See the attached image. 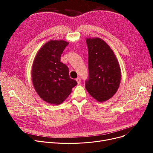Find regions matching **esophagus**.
Returning a JSON list of instances; mask_svg holds the SVG:
<instances>
[{
	"mask_svg": "<svg viewBox=\"0 0 153 153\" xmlns=\"http://www.w3.org/2000/svg\"><path fill=\"white\" fill-rule=\"evenodd\" d=\"M76 80V81L77 82L78 84H79L80 83H81V78H80V77H78V78H77Z\"/></svg>",
	"mask_w": 153,
	"mask_h": 153,
	"instance_id": "obj_1",
	"label": "esophagus"
}]
</instances>
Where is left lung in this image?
<instances>
[{"label":"left lung","instance_id":"1","mask_svg":"<svg viewBox=\"0 0 153 153\" xmlns=\"http://www.w3.org/2000/svg\"><path fill=\"white\" fill-rule=\"evenodd\" d=\"M89 54V77L85 81L87 92L99 102L110 99L117 91L121 71L110 46L100 38H87Z\"/></svg>","mask_w":153,"mask_h":153}]
</instances>
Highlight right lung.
I'll list each match as a JSON object with an SVG mask.
<instances>
[{"instance_id": "add662e5", "label": "right lung", "mask_w": 153, "mask_h": 153, "mask_svg": "<svg viewBox=\"0 0 153 153\" xmlns=\"http://www.w3.org/2000/svg\"><path fill=\"white\" fill-rule=\"evenodd\" d=\"M68 44L63 40H51L40 48L33 61L31 76L35 89L48 103L60 104L77 84L70 78L68 67L60 61Z\"/></svg>"}]
</instances>
